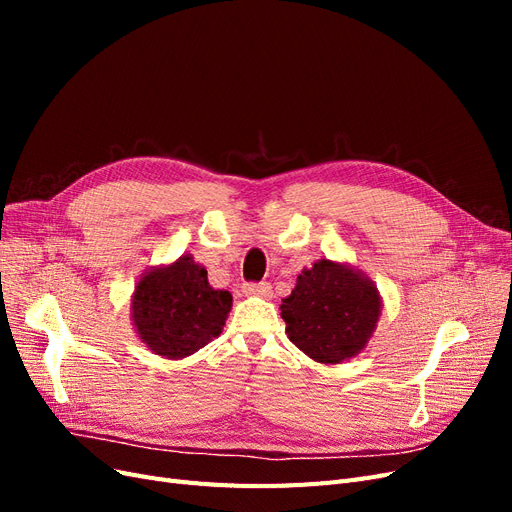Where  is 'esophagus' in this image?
Returning a JSON list of instances; mask_svg holds the SVG:
<instances>
[{"instance_id": "34e87169", "label": "esophagus", "mask_w": 512, "mask_h": 512, "mask_svg": "<svg viewBox=\"0 0 512 512\" xmlns=\"http://www.w3.org/2000/svg\"><path fill=\"white\" fill-rule=\"evenodd\" d=\"M243 292L250 294V297H262V299H269L271 297V284L267 282H260V284H245Z\"/></svg>"}]
</instances>
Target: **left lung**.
I'll use <instances>...</instances> for the list:
<instances>
[{
	"label": "left lung",
	"mask_w": 512,
	"mask_h": 512,
	"mask_svg": "<svg viewBox=\"0 0 512 512\" xmlns=\"http://www.w3.org/2000/svg\"><path fill=\"white\" fill-rule=\"evenodd\" d=\"M280 309L294 346L316 363L337 365L359 356L369 344L382 314V297L363 271L320 258L297 275Z\"/></svg>",
	"instance_id": "obj_1"
}]
</instances>
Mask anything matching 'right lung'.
<instances>
[{
  "instance_id": "add662e5",
  "label": "right lung",
  "mask_w": 512,
  "mask_h": 512,
  "mask_svg": "<svg viewBox=\"0 0 512 512\" xmlns=\"http://www.w3.org/2000/svg\"><path fill=\"white\" fill-rule=\"evenodd\" d=\"M232 294L209 286L207 269L192 254L151 267L132 292V327L153 354L179 361L198 352L224 329Z\"/></svg>"
}]
</instances>
